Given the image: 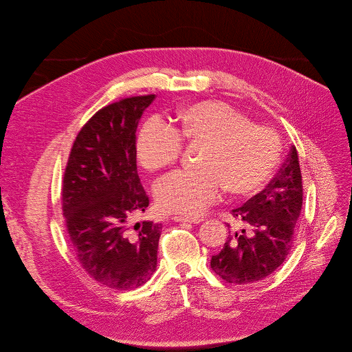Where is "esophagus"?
Segmentation results:
<instances>
[{"instance_id":"obj_1","label":"esophagus","mask_w":352,"mask_h":352,"mask_svg":"<svg viewBox=\"0 0 352 352\" xmlns=\"http://www.w3.org/2000/svg\"><path fill=\"white\" fill-rule=\"evenodd\" d=\"M172 221L175 222H188V223H199L202 222V218H187V217H173Z\"/></svg>"}]
</instances>
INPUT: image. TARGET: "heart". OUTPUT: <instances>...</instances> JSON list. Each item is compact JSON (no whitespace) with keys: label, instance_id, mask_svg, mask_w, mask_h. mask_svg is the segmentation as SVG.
Returning <instances> with one entry per match:
<instances>
[{"label":"heart","instance_id":"1","mask_svg":"<svg viewBox=\"0 0 352 352\" xmlns=\"http://www.w3.org/2000/svg\"><path fill=\"white\" fill-rule=\"evenodd\" d=\"M199 148L197 170H177L161 179L154 190L166 214L197 217L221 194L248 197L258 192L280 161V140L265 126L222 101H201L183 108L170 127L151 119L135 138V158L147 172L175 165L183 144Z\"/></svg>","mask_w":352,"mask_h":352}]
</instances>
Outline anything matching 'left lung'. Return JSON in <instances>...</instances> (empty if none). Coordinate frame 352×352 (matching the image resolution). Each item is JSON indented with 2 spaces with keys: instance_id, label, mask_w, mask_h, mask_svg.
<instances>
[{
  "instance_id": "8db88e82",
  "label": "left lung",
  "mask_w": 352,
  "mask_h": 352,
  "mask_svg": "<svg viewBox=\"0 0 352 352\" xmlns=\"http://www.w3.org/2000/svg\"><path fill=\"white\" fill-rule=\"evenodd\" d=\"M302 192L298 154L293 146L270 183L232 210L233 218L245 223L250 233L245 229L230 233L222 251L210 259L212 270L233 285L255 283L272 274L294 244Z\"/></svg>"
}]
</instances>
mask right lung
<instances>
[{
	"label": "right lung",
	"instance_id": "add662e5",
	"mask_svg": "<svg viewBox=\"0 0 352 352\" xmlns=\"http://www.w3.org/2000/svg\"><path fill=\"white\" fill-rule=\"evenodd\" d=\"M155 94L97 111L74 142L62 183V212L70 247L98 283L131 290L157 269L162 225L130 219L150 204L135 164V129Z\"/></svg>",
	"mask_w": 352,
	"mask_h": 352
}]
</instances>
